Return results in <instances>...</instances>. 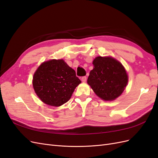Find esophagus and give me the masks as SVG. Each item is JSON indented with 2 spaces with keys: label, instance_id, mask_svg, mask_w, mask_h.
Instances as JSON below:
<instances>
[{
  "label": "esophagus",
  "instance_id": "esophagus-1",
  "mask_svg": "<svg viewBox=\"0 0 158 158\" xmlns=\"http://www.w3.org/2000/svg\"><path fill=\"white\" fill-rule=\"evenodd\" d=\"M81 80H82L83 82H85V81L87 80V77H86V76H82V77L81 78Z\"/></svg>",
  "mask_w": 158,
  "mask_h": 158
}]
</instances>
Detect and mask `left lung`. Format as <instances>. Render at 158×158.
Instances as JSON below:
<instances>
[{
  "instance_id": "1",
  "label": "left lung",
  "mask_w": 158,
  "mask_h": 158,
  "mask_svg": "<svg viewBox=\"0 0 158 158\" xmlns=\"http://www.w3.org/2000/svg\"><path fill=\"white\" fill-rule=\"evenodd\" d=\"M88 84L95 94L105 101L115 99L127 85L128 76L121 63L112 57L98 56L93 61Z\"/></svg>"
}]
</instances>
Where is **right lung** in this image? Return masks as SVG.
Instances as JSON below:
<instances>
[{
	"instance_id": "add662e5",
	"label": "right lung",
	"mask_w": 158,
	"mask_h": 158,
	"mask_svg": "<svg viewBox=\"0 0 158 158\" xmlns=\"http://www.w3.org/2000/svg\"><path fill=\"white\" fill-rule=\"evenodd\" d=\"M80 83L75 70L62 59L44 62L33 78V86L37 96L45 104L54 107L67 102Z\"/></svg>"
}]
</instances>
